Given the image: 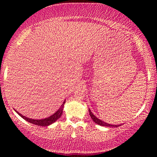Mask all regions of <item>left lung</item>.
Returning a JSON list of instances; mask_svg holds the SVG:
<instances>
[{
	"mask_svg": "<svg viewBox=\"0 0 157 157\" xmlns=\"http://www.w3.org/2000/svg\"><path fill=\"white\" fill-rule=\"evenodd\" d=\"M89 114H90V116H91V119H92V120H93V121L95 123L98 124V125H102V126H107V127H113V128H114V127L117 128V127H118V126H120V125H111V124L106 123V122L102 121V120H100V119L97 118L96 117H95L94 115L93 114L92 112H91V110L89 109Z\"/></svg>",
	"mask_w": 157,
	"mask_h": 157,
	"instance_id": "left-lung-1",
	"label": "left lung"
}]
</instances>
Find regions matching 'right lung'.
<instances>
[{"instance_id": "right-lung-1", "label": "right lung", "mask_w": 157, "mask_h": 157, "mask_svg": "<svg viewBox=\"0 0 157 157\" xmlns=\"http://www.w3.org/2000/svg\"><path fill=\"white\" fill-rule=\"evenodd\" d=\"M65 102H66V101H64L63 102V104L61 105L60 109L57 110V111H56L54 114H52V116L49 117H47L46 119H43V120H34V119L28 118V117H26L21 114V113H20L19 112H17V111H15L18 113L21 117L24 119L25 120H26L27 122H30V123L35 124V125H38V126H48V125H51V124H52V123H54V122H55V121H57V120L60 117L61 115H62V113H63V110Z\"/></svg>"}]
</instances>
